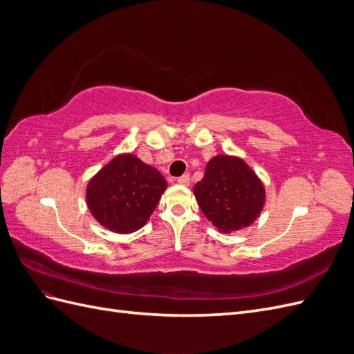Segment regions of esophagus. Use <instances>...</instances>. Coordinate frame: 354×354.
Masks as SVG:
<instances>
[{
  "label": "esophagus",
  "instance_id": "1",
  "mask_svg": "<svg viewBox=\"0 0 354 354\" xmlns=\"http://www.w3.org/2000/svg\"><path fill=\"white\" fill-rule=\"evenodd\" d=\"M177 183L181 186H189L190 185V177L189 176H181L177 178Z\"/></svg>",
  "mask_w": 354,
  "mask_h": 354
}]
</instances>
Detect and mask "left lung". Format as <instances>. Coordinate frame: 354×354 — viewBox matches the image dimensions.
Instances as JSON below:
<instances>
[{
  "mask_svg": "<svg viewBox=\"0 0 354 354\" xmlns=\"http://www.w3.org/2000/svg\"><path fill=\"white\" fill-rule=\"evenodd\" d=\"M198 205L214 227L232 233L251 226L266 203V187L255 171L239 156L216 155L203 178L194 186Z\"/></svg>",
  "mask_w": 354,
  "mask_h": 354,
  "instance_id": "8db88e82",
  "label": "left lung"
}]
</instances>
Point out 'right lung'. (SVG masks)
Returning a JSON list of instances; mask_svg holds the SVG:
<instances>
[{"instance_id":"1","label":"right lung","mask_w":354,"mask_h":354,"mask_svg":"<svg viewBox=\"0 0 354 354\" xmlns=\"http://www.w3.org/2000/svg\"><path fill=\"white\" fill-rule=\"evenodd\" d=\"M167 187V180L155 167L124 152L90 178L85 202L100 226L128 234L145 226Z\"/></svg>"}]
</instances>
